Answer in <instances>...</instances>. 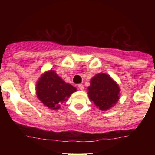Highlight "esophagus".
<instances>
[{
	"label": "esophagus",
	"mask_w": 155,
	"mask_h": 155,
	"mask_svg": "<svg viewBox=\"0 0 155 155\" xmlns=\"http://www.w3.org/2000/svg\"><path fill=\"white\" fill-rule=\"evenodd\" d=\"M78 87H79V88L82 91L84 89V85H82V84H79V85H78Z\"/></svg>",
	"instance_id": "esophagus-1"
}]
</instances>
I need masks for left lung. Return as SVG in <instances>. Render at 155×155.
Masks as SVG:
<instances>
[{"label": "left lung", "instance_id": "8db88e82", "mask_svg": "<svg viewBox=\"0 0 155 155\" xmlns=\"http://www.w3.org/2000/svg\"><path fill=\"white\" fill-rule=\"evenodd\" d=\"M120 89L112 78L105 73L94 76L88 87V97L101 110L113 107L119 99Z\"/></svg>", "mask_w": 155, "mask_h": 155}]
</instances>
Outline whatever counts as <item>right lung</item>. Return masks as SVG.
Segmentation results:
<instances>
[{"mask_svg": "<svg viewBox=\"0 0 155 155\" xmlns=\"http://www.w3.org/2000/svg\"><path fill=\"white\" fill-rule=\"evenodd\" d=\"M37 95L45 106L52 109L60 108V104L67 101L76 88L66 83L54 70L46 72L37 84Z\"/></svg>", "mask_w": 155, "mask_h": 155, "instance_id": "add662e5", "label": "right lung"}]
</instances>
